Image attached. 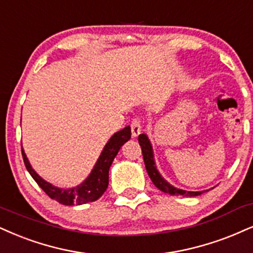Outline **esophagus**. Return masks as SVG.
<instances>
[{"mask_svg":"<svg viewBox=\"0 0 253 253\" xmlns=\"http://www.w3.org/2000/svg\"><path fill=\"white\" fill-rule=\"evenodd\" d=\"M130 126H131L132 137H137L139 133H141L142 126H141V121H139V118H133L131 123H130Z\"/></svg>","mask_w":253,"mask_h":253,"instance_id":"esophagus-1","label":"esophagus"}]
</instances>
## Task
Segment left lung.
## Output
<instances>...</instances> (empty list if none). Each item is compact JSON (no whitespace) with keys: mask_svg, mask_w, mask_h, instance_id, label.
I'll use <instances>...</instances> for the list:
<instances>
[{"mask_svg":"<svg viewBox=\"0 0 253 253\" xmlns=\"http://www.w3.org/2000/svg\"><path fill=\"white\" fill-rule=\"evenodd\" d=\"M138 143L142 148V154H143V160H144L145 169L148 171L149 177H150L152 183L155 184V186H157L161 191L165 193H170L172 196H190V197H195V196L202 195L204 191H185V190H180L174 188V186L170 185L169 183L165 180L163 177L161 176L157 169L155 167V161H154V152H152V148L150 144V141L148 139V137L144 133L138 136Z\"/></svg>","mask_w":253,"mask_h":253,"instance_id":"1","label":"left lung"}]
</instances>
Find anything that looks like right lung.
I'll return each mask as SVG.
<instances>
[{"instance_id": "add662e5", "label": "right lung", "mask_w": 253, "mask_h": 253, "mask_svg": "<svg viewBox=\"0 0 253 253\" xmlns=\"http://www.w3.org/2000/svg\"><path fill=\"white\" fill-rule=\"evenodd\" d=\"M130 137H131V129H130V126H126L123 130L115 133L109 139L104 149H103L97 163H96L95 168L92 169L88 178L84 180L81 185L68 190L56 188V186L51 185L50 183L45 182L44 179L41 178L39 174L34 171L33 168H31L23 149H22V157H23L24 165H26L27 170L29 171L31 177L35 179V182L39 184L40 188L49 197L55 199L56 202L61 203L63 205H81L85 204V203L97 201L103 193L105 192L109 184V169H110L112 162H114L115 157H116L118 151H120L121 146L129 141Z\"/></svg>"}]
</instances>
